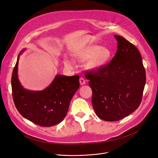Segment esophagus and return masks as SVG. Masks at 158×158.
Here are the masks:
<instances>
[{"instance_id":"1","label":"esophagus","mask_w":158,"mask_h":158,"mask_svg":"<svg viewBox=\"0 0 158 158\" xmlns=\"http://www.w3.org/2000/svg\"><path fill=\"white\" fill-rule=\"evenodd\" d=\"M79 82L81 85H84L85 84V80L83 77H81L79 79Z\"/></svg>"}]
</instances>
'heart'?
Segmentation results:
<instances>
[{
    "label": "heart",
    "instance_id": "heart-1",
    "mask_svg": "<svg viewBox=\"0 0 158 158\" xmlns=\"http://www.w3.org/2000/svg\"><path fill=\"white\" fill-rule=\"evenodd\" d=\"M80 57L84 60H88L89 67L93 69H99L105 66L112 56L111 51L98 45H91L84 48L80 53ZM65 64L68 67H72L73 62L66 59Z\"/></svg>",
    "mask_w": 158,
    "mask_h": 158
}]
</instances>
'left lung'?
Here are the masks:
<instances>
[{
  "mask_svg": "<svg viewBox=\"0 0 158 158\" xmlns=\"http://www.w3.org/2000/svg\"><path fill=\"white\" fill-rule=\"evenodd\" d=\"M118 50L111 61L85 74L93 91L92 104L96 115L106 121L127 116L139 106L146 84L142 57L125 38L114 35Z\"/></svg>",
  "mask_w": 158,
  "mask_h": 158,
  "instance_id": "1",
  "label": "left lung"
}]
</instances>
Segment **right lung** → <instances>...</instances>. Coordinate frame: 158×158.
Returning a JSON list of instances; mask_svg holds the SVG:
<instances>
[{"instance_id": "add662e5", "label": "right lung", "mask_w": 158, "mask_h": 158, "mask_svg": "<svg viewBox=\"0 0 158 158\" xmlns=\"http://www.w3.org/2000/svg\"><path fill=\"white\" fill-rule=\"evenodd\" d=\"M24 51L19 54L12 75L15 106L22 116L37 125L50 127L59 124L65 117L70 102L79 87V77L57 74L43 91L26 89L17 75L19 56Z\"/></svg>"}]
</instances>
